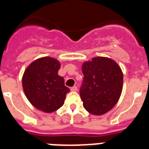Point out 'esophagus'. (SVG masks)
Masks as SVG:
<instances>
[{
  "mask_svg": "<svg viewBox=\"0 0 149 149\" xmlns=\"http://www.w3.org/2000/svg\"><path fill=\"white\" fill-rule=\"evenodd\" d=\"M70 90H71V91H77V86H73V87H72L70 88Z\"/></svg>",
  "mask_w": 149,
  "mask_h": 149,
  "instance_id": "obj_1",
  "label": "esophagus"
}]
</instances>
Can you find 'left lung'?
I'll use <instances>...</instances> for the list:
<instances>
[{
	"instance_id": "left-lung-1",
	"label": "left lung",
	"mask_w": 149,
	"mask_h": 149,
	"mask_svg": "<svg viewBox=\"0 0 149 149\" xmlns=\"http://www.w3.org/2000/svg\"><path fill=\"white\" fill-rule=\"evenodd\" d=\"M84 79L79 89L83 105L93 115H103L119 101L123 88L122 70L114 60L96 57L82 66Z\"/></svg>"
}]
</instances>
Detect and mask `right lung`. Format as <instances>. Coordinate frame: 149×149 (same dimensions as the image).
<instances>
[{"instance_id": "right-lung-1", "label": "right lung", "mask_w": 149, "mask_h": 149, "mask_svg": "<svg viewBox=\"0 0 149 149\" xmlns=\"http://www.w3.org/2000/svg\"><path fill=\"white\" fill-rule=\"evenodd\" d=\"M60 63L51 57L35 60L25 70L22 87L34 107L44 112L56 111L64 104L70 89L58 74Z\"/></svg>"}]
</instances>
